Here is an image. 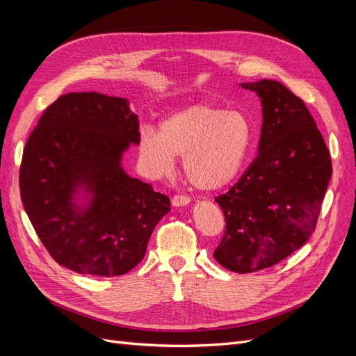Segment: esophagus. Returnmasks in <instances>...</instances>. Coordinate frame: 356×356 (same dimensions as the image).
Segmentation results:
<instances>
[{
  "mask_svg": "<svg viewBox=\"0 0 356 356\" xmlns=\"http://www.w3.org/2000/svg\"><path fill=\"white\" fill-rule=\"evenodd\" d=\"M190 203V197L187 196H182V195H175L174 197H172V204L174 207H184V204H188Z\"/></svg>",
  "mask_w": 356,
  "mask_h": 356,
  "instance_id": "1",
  "label": "esophagus"
}]
</instances>
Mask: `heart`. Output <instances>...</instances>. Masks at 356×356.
I'll use <instances>...</instances> for the list:
<instances>
[{"mask_svg":"<svg viewBox=\"0 0 356 356\" xmlns=\"http://www.w3.org/2000/svg\"><path fill=\"white\" fill-rule=\"evenodd\" d=\"M250 143L251 126L243 114L202 102L169 114L160 123L159 134L144 127L138 149L152 175H169L175 168V157H182L190 184L212 191L238 175Z\"/></svg>","mask_w":356,"mask_h":356,"instance_id":"obj_1","label":"heart"}]
</instances>
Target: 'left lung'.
Here are the masks:
<instances>
[{
	"instance_id": "left-lung-1",
	"label": "left lung",
	"mask_w": 356,
	"mask_h": 356,
	"mask_svg": "<svg viewBox=\"0 0 356 356\" xmlns=\"http://www.w3.org/2000/svg\"><path fill=\"white\" fill-rule=\"evenodd\" d=\"M261 99L258 156L236 184L215 197L225 232L213 257L234 273L272 267L315 232L332 174L331 157L314 117L282 83H242Z\"/></svg>"
}]
</instances>
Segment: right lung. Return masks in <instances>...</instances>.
<instances>
[{
  "label": "right lung",
  "mask_w": 356,
  "mask_h": 356,
  "mask_svg": "<svg viewBox=\"0 0 356 356\" xmlns=\"http://www.w3.org/2000/svg\"><path fill=\"white\" fill-rule=\"evenodd\" d=\"M139 135L138 115L115 96L67 93L42 113L24 148L19 187L32 227L60 266L120 276L144 258L170 200L122 166Z\"/></svg>",
  "instance_id": "1"
}]
</instances>
